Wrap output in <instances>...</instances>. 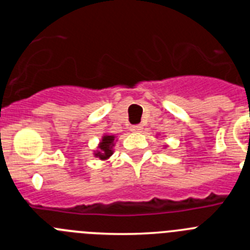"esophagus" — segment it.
Returning <instances> with one entry per match:
<instances>
[{"instance_id": "1", "label": "esophagus", "mask_w": 250, "mask_h": 250, "mask_svg": "<svg viewBox=\"0 0 250 250\" xmlns=\"http://www.w3.org/2000/svg\"><path fill=\"white\" fill-rule=\"evenodd\" d=\"M141 130H143V126H141V125H132L131 126V131L134 132H139L141 131Z\"/></svg>"}]
</instances>
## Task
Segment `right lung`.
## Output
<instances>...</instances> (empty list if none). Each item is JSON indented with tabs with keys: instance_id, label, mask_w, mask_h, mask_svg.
<instances>
[{
	"instance_id": "obj_1",
	"label": "right lung",
	"mask_w": 250,
	"mask_h": 250,
	"mask_svg": "<svg viewBox=\"0 0 250 250\" xmlns=\"http://www.w3.org/2000/svg\"><path fill=\"white\" fill-rule=\"evenodd\" d=\"M114 141L115 135H104L100 144H99V150L94 152L95 156L100 159V160H107L112 155V152H114V150H112L115 145Z\"/></svg>"
}]
</instances>
